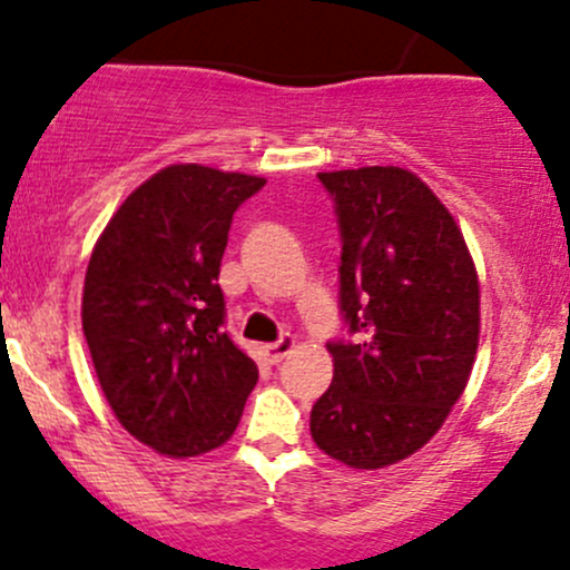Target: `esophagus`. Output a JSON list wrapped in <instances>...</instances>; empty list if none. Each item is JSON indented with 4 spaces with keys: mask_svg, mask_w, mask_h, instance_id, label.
Wrapping results in <instances>:
<instances>
[{
    "mask_svg": "<svg viewBox=\"0 0 570 570\" xmlns=\"http://www.w3.org/2000/svg\"><path fill=\"white\" fill-rule=\"evenodd\" d=\"M292 350H295V338H292V335L286 333V335H281V338L275 341V344L262 346V357H265L267 363H281L286 355H289Z\"/></svg>",
    "mask_w": 570,
    "mask_h": 570,
    "instance_id": "1",
    "label": "esophagus"
}]
</instances>
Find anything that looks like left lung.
<instances>
[{"instance_id": "obj_1", "label": "left lung", "mask_w": 570, "mask_h": 570, "mask_svg": "<svg viewBox=\"0 0 570 570\" xmlns=\"http://www.w3.org/2000/svg\"><path fill=\"white\" fill-rule=\"evenodd\" d=\"M341 235L333 382L311 410L327 456L380 470L412 456L464 393L481 292L461 229L421 177L395 166L316 175Z\"/></svg>"}]
</instances>
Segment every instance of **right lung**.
<instances>
[{
	"label": "right lung",
	"mask_w": 570,
	"mask_h": 570,
	"mask_svg": "<svg viewBox=\"0 0 570 570\" xmlns=\"http://www.w3.org/2000/svg\"><path fill=\"white\" fill-rule=\"evenodd\" d=\"M265 179L199 164L139 185L100 235L81 325L114 415L166 456H199L235 434L259 371L224 331L220 259L237 207Z\"/></svg>",
	"instance_id": "right-lung-1"
}]
</instances>
